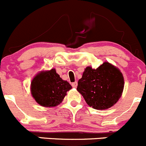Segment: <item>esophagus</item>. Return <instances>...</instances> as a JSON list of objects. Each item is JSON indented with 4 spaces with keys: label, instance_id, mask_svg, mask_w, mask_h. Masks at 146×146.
I'll return each instance as SVG.
<instances>
[{
    "label": "esophagus",
    "instance_id": "obj_1",
    "mask_svg": "<svg viewBox=\"0 0 146 146\" xmlns=\"http://www.w3.org/2000/svg\"><path fill=\"white\" fill-rule=\"evenodd\" d=\"M77 82H73L72 84V87H74V88H76V86H77Z\"/></svg>",
    "mask_w": 146,
    "mask_h": 146
}]
</instances>
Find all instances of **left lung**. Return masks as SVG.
I'll list each match as a JSON object with an SVG mask.
<instances>
[{
	"label": "left lung",
	"mask_w": 146,
	"mask_h": 146,
	"mask_svg": "<svg viewBox=\"0 0 146 146\" xmlns=\"http://www.w3.org/2000/svg\"><path fill=\"white\" fill-rule=\"evenodd\" d=\"M124 79L118 67L105 62L98 68H85L76 89L93 109L105 110L113 106L121 96Z\"/></svg>",
	"instance_id": "1"
}]
</instances>
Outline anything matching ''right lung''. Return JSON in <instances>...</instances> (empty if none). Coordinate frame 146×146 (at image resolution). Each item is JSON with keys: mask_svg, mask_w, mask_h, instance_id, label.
I'll list each match as a JSON object with an SVG mask.
<instances>
[{"mask_svg": "<svg viewBox=\"0 0 146 146\" xmlns=\"http://www.w3.org/2000/svg\"><path fill=\"white\" fill-rule=\"evenodd\" d=\"M71 89L70 83L63 80L55 69L40 72L34 76L30 84L32 96L44 107L58 106Z\"/></svg>", "mask_w": 146, "mask_h": 146, "instance_id": "obj_1", "label": "right lung"}]
</instances>
